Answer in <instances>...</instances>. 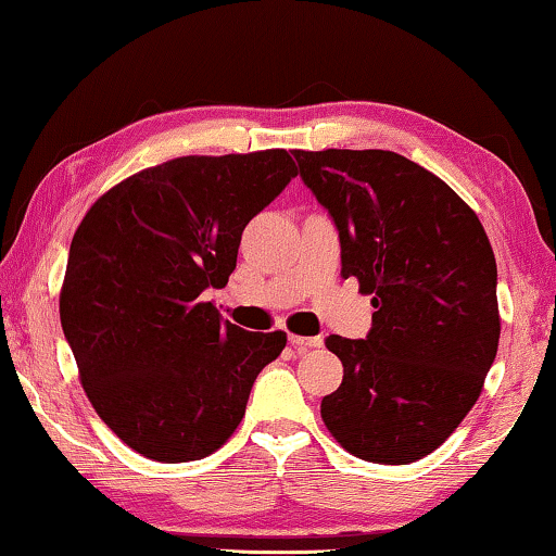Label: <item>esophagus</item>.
<instances>
[{"label":"esophagus","instance_id":"obj_1","mask_svg":"<svg viewBox=\"0 0 556 556\" xmlns=\"http://www.w3.org/2000/svg\"><path fill=\"white\" fill-rule=\"evenodd\" d=\"M289 344H292L294 350L306 352V350H314V346H321V337H300V334H289Z\"/></svg>","mask_w":556,"mask_h":556}]
</instances>
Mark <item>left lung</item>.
I'll return each instance as SVG.
<instances>
[{
	"label": "left lung",
	"mask_w": 556,
	"mask_h": 556,
	"mask_svg": "<svg viewBox=\"0 0 556 556\" xmlns=\"http://www.w3.org/2000/svg\"><path fill=\"white\" fill-rule=\"evenodd\" d=\"M294 160L334 222L342 277H357L375 306L364 339L327 337L344 379L321 400V419L364 462H417L475 407L496 357L490 239L477 214L407 156L296 149Z\"/></svg>",
	"instance_id": "left-lung-1"
}]
</instances>
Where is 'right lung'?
<instances>
[{"instance_id":"right-lung-1","label":"right lung","mask_w":556,"mask_h":556,"mask_svg":"<svg viewBox=\"0 0 556 556\" xmlns=\"http://www.w3.org/2000/svg\"><path fill=\"white\" fill-rule=\"evenodd\" d=\"M296 167L285 149L179 156L99 197L74 231L60 296L66 344L104 425L154 462L219 450L285 331H247L204 302L242 231Z\"/></svg>"}]
</instances>
